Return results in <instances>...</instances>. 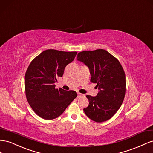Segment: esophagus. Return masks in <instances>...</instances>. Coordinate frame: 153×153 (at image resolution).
Segmentation results:
<instances>
[{
	"mask_svg": "<svg viewBox=\"0 0 153 153\" xmlns=\"http://www.w3.org/2000/svg\"><path fill=\"white\" fill-rule=\"evenodd\" d=\"M83 95H84L83 94H81V93H79V92L77 93V97H78V98H79V97H82V96H83Z\"/></svg>",
	"mask_w": 153,
	"mask_h": 153,
	"instance_id": "esophagus-1",
	"label": "esophagus"
}]
</instances>
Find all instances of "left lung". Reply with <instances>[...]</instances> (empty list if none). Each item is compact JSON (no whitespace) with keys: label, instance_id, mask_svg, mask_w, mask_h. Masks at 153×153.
Returning <instances> with one entry per match:
<instances>
[{"label":"left lung","instance_id":"left-lung-1","mask_svg":"<svg viewBox=\"0 0 153 153\" xmlns=\"http://www.w3.org/2000/svg\"><path fill=\"white\" fill-rule=\"evenodd\" d=\"M77 59L88 67L90 81L97 84L99 91L93 97L86 95L88 106L86 115L97 123L106 121L114 115L123 102L126 93V76L117 58L104 49L78 53Z\"/></svg>","mask_w":153,"mask_h":153}]
</instances>
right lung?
<instances>
[{
  "mask_svg": "<svg viewBox=\"0 0 153 153\" xmlns=\"http://www.w3.org/2000/svg\"><path fill=\"white\" fill-rule=\"evenodd\" d=\"M77 52L48 49L30 63L25 75L27 100L33 111L45 120L60 116L73 100L76 91L56 89V78L62 77L65 67L71 63Z\"/></svg>",
  "mask_w": 153,
  "mask_h": 153,
  "instance_id": "add662e5",
  "label": "right lung"
}]
</instances>
